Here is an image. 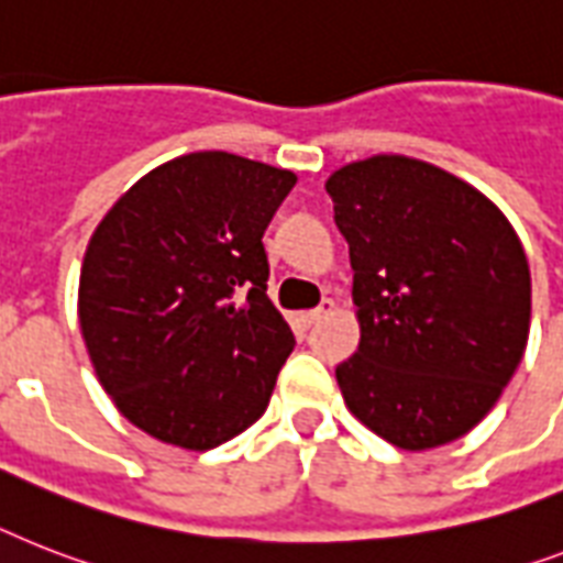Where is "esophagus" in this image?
<instances>
[{
  "instance_id": "esophagus-1",
  "label": "esophagus",
  "mask_w": 563,
  "mask_h": 563,
  "mask_svg": "<svg viewBox=\"0 0 563 563\" xmlns=\"http://www.w3.org/2000/svg\"><path fill=\"white\" fill-rule=\"evenodd\" d=\"M332 309H335V303L327 297V300H321V306H314V309H309V312L297 314V323H300V327H312V323H318L321 318H327Z\"/></svg>"
}]
</instances>
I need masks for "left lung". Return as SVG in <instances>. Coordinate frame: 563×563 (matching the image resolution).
<instances>
[{
  "label": "left lung",
  "instance_id": "1",
  "mask_svg": "<svg viewBox=\"0 0 563 563\" xmlns=\"http://www.w3.org/2000/svg\"><path fill=\"white\" fill-rule=\"evenodd\" d=\"M361 344L335 367L346 408L405 451L460 440L495 408L529 338L515 228L433 164L376 155L332 173Z\"/></svg>",
  "mask_w": 563,
  "mask_h": 563
}]
</instances>
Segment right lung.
Instances as JSON below:
<instances>
[{
	"label": "right lung",
	"instance_id": "1",
	"mask_svg": "<svg viewBox=\"0 0 563 563\" xmlns=\"http://www.w3.org/2000/svg\"><path fill=\"white\" fill-rule=\"evenodd\" d=\"M295 181L219 150L181 155L91 234L80 332L103 390L155 440L208 451L266 413L295 335L266 295L263 234Z\"/></svg>",
	"mask_w": 563,
	"mask_h": 563
}]
</instances>
